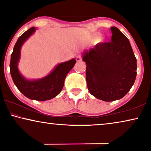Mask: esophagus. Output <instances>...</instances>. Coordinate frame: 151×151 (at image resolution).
I'll use <instances>...</instances> for the list:
<instances>
[{"mask_svg": "<svg viewBox=\"0 0 151 151\" xmlns=\"http://www.w3.org/2000/svg\"><path fill=\"white\" fill-rule=\"evenodd\" d=\"M76 61H77V62H80V61H81L82 60L81 55H77V56H76Z\"/></svg>", "mask_w": 151, "mask_h": 151, "instance_id": "esophagus-1", "label": "esophagus"}]
</instances>
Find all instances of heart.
Here are the masks:
<instances>
[{
	"label": "heart",
	"instance_id": "obj_1",
	"mask_svg": "<svg viewBox=\"0 0 151 151\" xmlns=\"http://www.w3.org/2000/svg\"><path fill=\"white\" fill-rule=\"evenodd\" d=\"M96 41L97 43H100V42H102V41H103V38H102V37H100V36L98 37V38H96Z\"/></svg>",
	"mask_w": 151,
	"mask_h": 151
}]
</instances>
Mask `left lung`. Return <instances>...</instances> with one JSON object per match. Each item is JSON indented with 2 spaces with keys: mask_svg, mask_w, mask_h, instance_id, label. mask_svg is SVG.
Listing matches in <instances>:
<instances>
[{
  "mask_svg": "<svg viewBox=\"0 0 151 151\" xmlns=\"http://www.w3.org/2000/svg\"><path fill=\"white\" fill-rule=\"evenodd\" d=\"M111 31V42L100 43L82 53L88 89L105 102L126 96L137 75V60L129 39L115 27Z\"/></svg>",
  "mask_w": 151,
  "mask_h": 151,
  "instance_id": "obj_1",
  "label": "left lung"
}]
</instances>
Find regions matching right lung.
<instances>
[{"mask_svg": "<svg viewBox=\"0 0 151 151\" xmlns=\"http://www.w3.org/2000/svg\"><path fill=\"white\" fill-rule=\"evenodd\" d=\"M36 27H32L23 33L16 42L11 55L10 73L12 80L18 89L31 100L45 101L51 100L61 92L65 78L74 67L76 60L74 58L59 63L45 77L40 79L29 80L20 73L18 63L20 58V50L24 42L36 32Z\"/></svg>", "mask_w": 151, "mask_h": 151, "instance_id": "right-lung-1", "label": "right lung"}]
</instances>
